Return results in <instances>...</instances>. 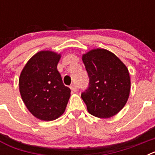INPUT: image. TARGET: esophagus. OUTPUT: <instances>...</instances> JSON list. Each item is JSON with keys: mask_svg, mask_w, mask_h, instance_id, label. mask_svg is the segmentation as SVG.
Masks as SVG:
<instances>
[{"mask_svg": "<svg viewBox=\"0 0 155 155\" xmlns=\"http://www.w3.org/2000/svg\"><path fill=\"white\" fill-rule=\"evenodd\" d=\"M71 91H73V92H77V91H78V89H77V86L75 85L74 84H72V85H71Z\"/></svg>", "mask_w": 155, "mask_h": 155, "instance_id": "1", "label": "esophagus"}]
</instances>
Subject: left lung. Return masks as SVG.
I'll list each match as a JSON object with an SVG mask.
<instances>
[{
	"instance_id": "left-lung-1",
	"label": "left lung",
	"mask_w": 155,
	"mask_h": 155,
	"mask_svg": "<svg viewBox=\"0 0 155 155\" xmlns=\"http://www.w3.org/2000/svg\"><path fill=\"white\" fill-rule=\"evenodd\" d=\"M82 61L89 77L88 88L81 94L88 113L102 119L116 115L130 96V77L126 65L102 48L84 53Z\"/></svg>"
}]
</instances>
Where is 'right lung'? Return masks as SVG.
Instances as JSON below:
<instances>
[{"instance_id":"right-lung-1","label":"right lung","mask_w":155,"mask_h":155,"mask_svg":"<svg viewBox=\"0 0 155 155\" xmlns=\"http://www.w3.org/2000/svg\"><path fill=\"white\" fill-rule=\"evenodd\" d=\"M61 54L42 50L28 60L19 77V91L23 102L35 117L52 121L65 112L71 97L57 71Z\"/></svg>"}]
</instances>
